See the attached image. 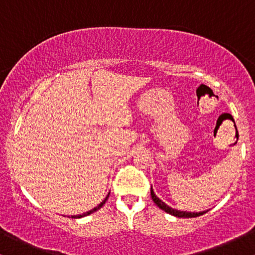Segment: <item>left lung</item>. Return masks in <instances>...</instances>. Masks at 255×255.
<instances>
[{
  "mask_svg": "<svg viewBox=\"0 0 255 255\" xmlns=\"http://www.w3.org/2000/svg\"><path fill=\"white\" fill-rule=\"evenodd\" d=\"M151 197H152V200L154 201V204H156L160 210H163V211L169 213V215L175 216V217L193 218V217H198V216H201V215H204V213H206V211H203V212H187V211H180V210L172 209V207L169 206V205H166L164 201L160 200V199L158 198L156 194H154L152 187H151Z\"/></svg>",
  "mask_w": 255,
  "mask_h": 255,
  "instance_id": "obj_1",
  "label": "left lung"
}]
</instances>
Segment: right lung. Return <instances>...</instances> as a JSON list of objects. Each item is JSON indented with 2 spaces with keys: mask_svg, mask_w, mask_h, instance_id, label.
I'll return each instance as SVG.
<instances>
[{
  "mask_svg": "<svg viewBox=\"0 0 255 255\" xmlns=\"http://www.w3.org/2000/svg\"><path fill=\"white\" fill-rule=\"evenodd\" d=\"M109 194H110V192L108 193V195L107 197H105V199L103 201H102L101 204L99 205H97V206L96 207H93L92 210H90V211H87V212H85V213H83V215H78V216H72V218H81V217H86V216H89V215H91V213H93V212H96V211H98L99 209H101L102 206H103V205L107 203V200H108V198H109Z\"/></svg>",
  "mask_w": 255,
  "mask_h": 255,
  "instance_id": "1",
  "label": "right lung"
}]
</instances>
